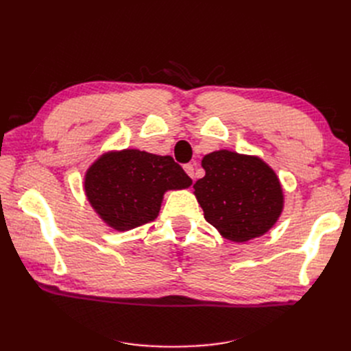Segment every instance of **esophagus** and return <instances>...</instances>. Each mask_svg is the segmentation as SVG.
I'll list each match as a JSON object with an SVG mask.
<instances>
[{"label":"esophagus","instance_id":"obj_1","mask_svg":"<svg viewBox=\"0 0 351 351\" xmlns=\"http://www.w3.org/2000/svg\"><path fill=\"white\" fill-rule=\"evenodd\" d=\"M184 171L187 173V176H189L190 178L195 180L196 174H195V165H193V164H186V165H184Z\"/></svg>","mask_w":351,"mask_h":351}]
</instances>
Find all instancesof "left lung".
<instances>
[{"label": "left lung", "instance_id": "1", "mask_svg": "<svg viewBox=\"0 0 351 351\" xmlns=\"http://www.w3.org/2000/svg\"><path fill=\"white\" fill-rule=\"evenodd\" d=\"M205 177L193 184L205 219L236 243L261 237L275 226L284 209L278 176L254 155L227 149L202 159Z\"/></svg>", "mask_w": 351, "mask_h": 351}]
</instances>
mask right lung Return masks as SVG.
Wrapping results in <instances>:
<instances>
[{"mask_svg": "<svg viewBox=\"0 0 351 351\" xmlns=\"http://www.w3.org/2000/svg\"><path fill=\"white\" fill-rule=\"evenodd\" d=\"M192 186L171 156L139 149L102 154L84 174V193L98 217L117 231L154 221L165 192Z\"/></svg>", "mask_w": 351, "mask_h": 351, "instance_id": "1", "label": "right lung"}]
</instances>
